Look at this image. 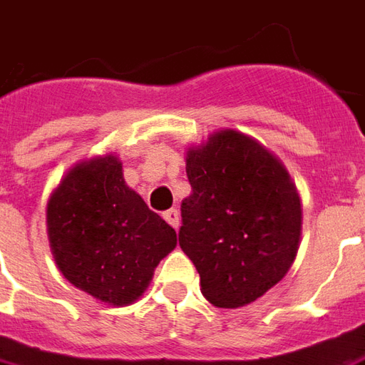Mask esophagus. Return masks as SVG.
<instances>
[{"instance_id":"esophagus-1","label":"esophagus","mask_w":365,"mask_h":365,"mask_svg":"<svg viewBox=\"0 0 365 365\" xmlns=\"http://www.w3.org/2000/svg\"><path fill=\"white\" fill-rule=\"evenodd\" d=\"M164 219L170 225L174 227V229L180 227V211H178V209H168V211H164Z\"/></svg>"}]
</instances>
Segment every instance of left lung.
Masks as SVG:
<instances>
[{
  "mask_svg": "<svg viewBox=\"0 0 365 365\" xmlns=\"http://www.w3.org/2000/svg\"><path fill=\"white\" fill-rule=\"evenodd\" d=\"M191 193L182 201L180 247L219 308L245 307L294 261L300 200L289 172L257 140L221 130L187 152Z\"/></svg>",
  "mask_w": 365,
  "mask_h": 365,
  "instance_id": "8db88e82",
  "label": "left lung"
}]
</instances>
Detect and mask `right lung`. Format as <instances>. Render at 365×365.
<instances>
[{
  "label": "right lung",
  "instance_id": "obj_1",
  "mask_svg": "<svg viewBox=\"0 0 365 365\" xmlns=\"http://www.w3.org/2000/svg\"><path fill=\"white\" fill-rule=\"evenodd\" d=\"M47 227L65 279L114 307L132 304L178 243L174 229L124 183L114 156L65 175L47 205Z\"/></svg>",
  "mask_w": 365,
  "mask_h": 365
}]
</instances>
